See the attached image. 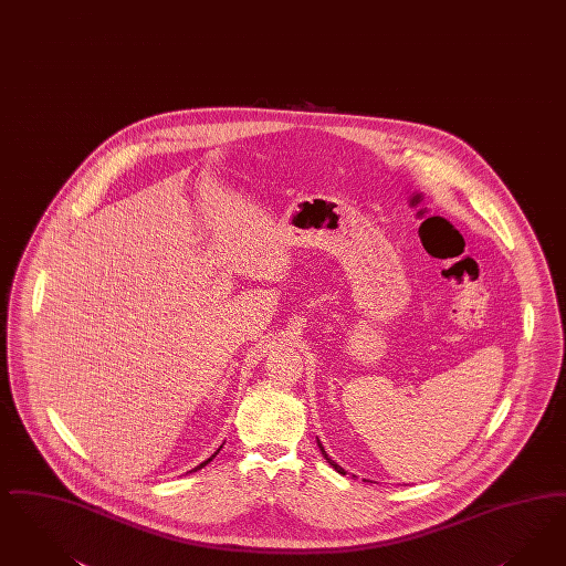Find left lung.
<instances>
[{
	"mask_svg": "<svg viewBox=\"0 0 566 566\" xmlns=\"http://www.w3.org/2000/svg\"><path fill=\"white\" fill-rule=\"evenodd\" d=\"M317 447H319V451H322V454H324V459L328 461V465H331V468H335L339 474H345V470H343L340 465H337V463H335V461H333V459L326 454V451H324V447H322V442H319V440H317Z\"/></svg>",
	"mask_w": 566,
	"mask_h": 566,
	"instance_id": "left-lung-1",
	"label": "left lung"
}]
</instances>
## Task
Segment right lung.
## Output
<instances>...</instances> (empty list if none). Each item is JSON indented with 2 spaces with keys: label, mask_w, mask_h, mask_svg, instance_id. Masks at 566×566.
Instances as JSON below:
<instances>
[{
  "label": "right lung",
  "mask_w": 566,
  "mask_h": 566,
  "mask_svg": "<svg viewBox=\"0 0 566 566\" xmlns=\"http://www.w3.org/2000/svg\"><path fill=\"white\" fill-rule=\"evenodd\" d=\"M221 449H223V447H221ZM221 449H219V451H221ZM217 451V452H219ZM217 452H214V454H212V457H210V459H206V461H203V463H200V465H198V468H193V470H191V472H198V470H202L203 465H208V463H210V461H212V459H214V457H217Z\"/></svg>",
  "instance_id": "add662e5"
}]
</instances>
